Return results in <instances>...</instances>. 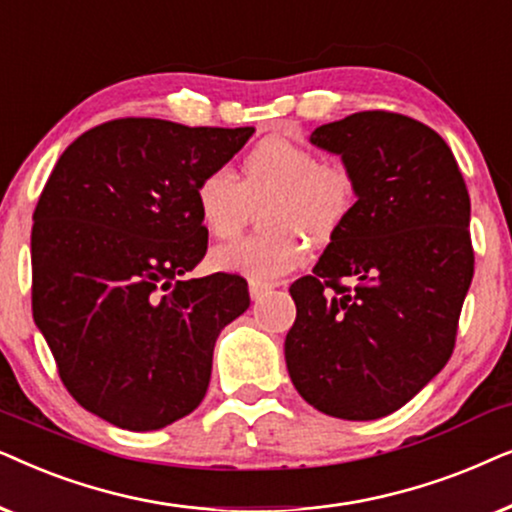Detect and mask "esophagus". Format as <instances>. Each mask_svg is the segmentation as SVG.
<instances>
[{
    "label": "esophagus",
    "instance_id": "34e87169",
    "mask_svg": "<svg viewBox=\"0 0 512 512\" xmlns=\"http://www.w3.org/2000/svg\"><path fill=\"white\" fill-rule=\"evenodd\" d=\"M271 288H274V285H271V283L250 281V297H252V302H260L262 297H267L269 292H271Z\"/></svg>",
    "mask_w": 512,
    "mask_h": 512
}]
</instances>
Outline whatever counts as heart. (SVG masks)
I'll return each instance as SVG.
<instances>
[{
  "label": "heart",
  "mask_w": 512,
  "mask_h": 512,
  "mask_svg": "<svg viewBox=\"0 0 512 512\" xmlns=\"http://www.w3.org/2000/svg\"><path fill=\"white\" fill-rule=\"evenodd\" d=\"M262 208L267 234L217 245L210 264L250 281L274 283L309 257L304 238L325 245L342 234L358 203V180L344 161L285 138H269L243 156L236 177L210 170L194 189L196 215L213 238H234L252 203Z\"/></svg>",
  "instance_id": "heart-1"
}]
</instances>
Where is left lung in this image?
I'll return each mask as SVG.
<instances>
[{"instance_id":"left-lung-1","label":"left lung","mask_w":512,"mask_h":512,"mask_svg":"<svg viewBox=\"0 0 512 512\" xmlns=\"http://www.w3.org/2000/svg\"><path fill=\"white\" fill-rule=\"evenodd\" d=\"M309 142L342 156L358 203L313 274L290 285L297 318L285 363L318 412L379 419L410 403L454 351L473 281L468 189L447 142L403 114H351Z\"/></svg>"}]
</instances>
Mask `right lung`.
I'll use <instances>...</instances> for the list:
<instances>
[{"mask_svg": "<svg viewBox=\"0 0 512 512\" xmlns=\"http://www.w3.org/2000/svg\"><path fill=\"white\" fill-rule=\"evenodd\" d=\"M255 128L117 119L60 156L32 215V316L84 410L159 431L201 405L217 337L250 306L241 276L180 281L208 231L194 189Z\"/></svg>", "mask_w": 512, "mask_h": 512, "instance_id": "obj_1", "label": "right lung"}]
</instances>
